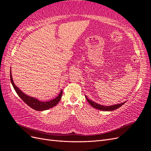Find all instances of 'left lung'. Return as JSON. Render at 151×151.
Masks as SVG:
<instances>
[{
    "mask_svg": "<svg viewBox=\"0 0 151 151\" xmlns=\"http://www.w3.org/2000/svg\"><path fill=\"white\" fill-rule=\"evenodd\" d=\"M87 101L89 102V104L92 106V107H93L94 108H96V109H98L99 110H102V111H113V110H115V109H118L119 108H120V106H122L125 102H122V103H120V104H115V105H113V106H102V105H101V104H99L97 103H96V102H95L92 101L91 100H89V99H88L87 97H85Z\"/></svg>",
    "mask_w": 151,
    "mask_h": 151,
    "instance_id": "left-lung-1",
    "label": "left lung"
}]
</instances>
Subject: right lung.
I'll return each mask as SVG.
<instances>
[{
  "label": "right lung",
  "instance_id": "add662e5",
  "mask_svg": "<svg viewBox=\"0 0 151 151\" xmlns=\"http://www.w3.org/2000/svg\"><path fill=\"white\" fill-rule=\"evenodd\" d=\"M10 80L14 90H15L18 96L21 98L22 100L25 104H27L29 106H30L31 108H32V109H34L35 110H37V111H43V110H46L52 107H54V106L57 105L58 102H60V99L62 97V95H63V91L61 90V92L58 95V96L56 97L55 99H52V100L49 101H46V102H42V101H38L37 99L29 97L28 95L24 94L22 91L20 90H19V88L17 87V86L13 83L11 71H10Z\"/></svg>",
  "mask_w": 151,
  "mask_h": 151
}]
</instances>
